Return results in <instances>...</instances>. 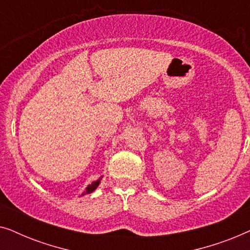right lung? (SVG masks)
Segmentation results:
<instances>
[{
  "label": "right lung",
  "instance_id": "right-lung-1",
  "mask_svg": "<svg viewBox=\"0 0 250 250\" xmlns=\"http://www.w3.org/2000/svg\"><path fill=\"white\" fill-rule=\"evenodd\" d=\"M101 179H102V177H100V179L97 180V181H94V182H92L91 184H88V186L86 187V189H85V191L81 194V196H84V194H88V193L93 192V191L99 187V184H100Z\"/></svg>",
  "mask_w": 250,
  "mask_h": 250
}]
</instances>
